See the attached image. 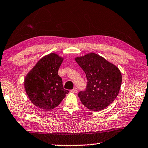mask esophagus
<instances>
[{
  "instance_id": "34e87169",
  "label": "esophagus",
  "mask_w": 148,
  "mask_h": 148,
  "mask_svg": "<svg viewBox=\"0 0 148 148\" xmlns=\"http://www.w3.org/2000/svg\"><path fill=\"white\" fill-rule=\"evenodd\" d=\"M71 91H72V92H75V93H77V92H78V91H77V88H74L73 89H72V90H71Z\"/></svg>"
}]
</instances>
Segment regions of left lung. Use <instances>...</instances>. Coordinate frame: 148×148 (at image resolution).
I'll return each mask as SVG.
<instances>
[{
	"label": "left lung",
	"instance_id": "8db88e82",
	"mask_svg": "<svg viewBox=\"0 0 148 148\" xmlns=\"http://www.w3.org/2000/svg\"><path fill=\"white\" fill-rule=\"evenodd\" d=\"M75 59L85 72L87 79L86 91L78 94L81 102L89 110L104 109L119 94L122 82L119 68L92 52Z\"/></svg>",
	"mask_w": 148,
	"mask_h": 148
}]
</instances>
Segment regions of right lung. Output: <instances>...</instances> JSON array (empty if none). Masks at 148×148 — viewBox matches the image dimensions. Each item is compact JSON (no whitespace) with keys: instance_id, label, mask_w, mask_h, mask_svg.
I'll list each match as a JSON object with an SVG mask.
<instances>
[{"instance_id":"1","label":"right lung","mask_w":148,"mask_h":148,"mask_svg":"<svg viewBox=\"0 0 148 148\" xmlns=\"http://www.w3.org/2000/svg\"><path fill=\"white\" fill-rule=\"evenodd\" d=\"M63 59L55 53L48 54L39 60L25 77L24 87L30 100L44 110L58 106L69 92L58 75Z\"/></svg>"}]
</instances>
